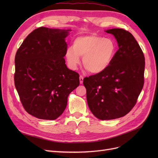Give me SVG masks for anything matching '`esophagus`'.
I'll return each mask as SVG.
<instances>
[{
  "label": "esophagus",
  "mask_w": 158,
  "mask_h": 158,
  "mask_svg": "<svg viewBox=\"0 0 158 158\" xmlns=\"http://www.w3.org/2000/svg\"><path fill=\"white\" fill-rule=\"evenodd\" d=\"M79 79H80V84H82V83H83V80H84V77H83V76H82V75L80 76Z\"/></svg>",
  "instance_id": "esophagus-1"
}]
</instances>
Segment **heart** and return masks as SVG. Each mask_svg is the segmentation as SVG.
I'll return each instance as SVG.
<instances>
[{
  "label": "heart",
  "mask_w": 158,
  "mask_h": 158,
  "mask_svg": "<svg viewBox=\"0 0 158 158\" xmlns=\"http://www.w3.org/2000/svg\"><path fill=\"white\" fill-rule=\"evenodd\" d=\"M115 54L116 45L113 40L92 34L75 38L73 46L66 49L65 56L70 69H77L80 56H83V65L88 72L99 74L111 64Z\"/></svg>",
  "instance_id": "heart-1"
}]
</instances>
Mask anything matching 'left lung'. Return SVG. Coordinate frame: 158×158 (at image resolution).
Listing matches in <instances>:
<instances>
[{
  "label": "left lung",
  "instance_id": "8db88e82",
  "mask_svg": "<svg viewBox=\"0 0 158 158\" xmlns=\"http://www.w3.org/2000/svg\"><path fill=\"white\" fill-rule=\"evenodd\" d=\"M118 49L103 73L84 78L88 107L95 117L111 120L126 115L135 106L144 83L145 58L135 38L120 28L106 31Z\"/></svg>",
  "mask_w": 158,
  "mask_h": 158
}]
</instances>
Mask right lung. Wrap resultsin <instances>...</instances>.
Masks as SVG:
<instances>
[{
  "instance_id": "1",
  "label": "right lung",
  "mask_w": 158,
  "mask_h": 158,
  "mask_svg": "<svg viewBox=\"0 0 158 158\" xmlns=\"http://www.w3.org/2000/svg\"><path fill=\"white\" fill-rule=\"evenodd\" d=\"M69 31L37 28L16 52L14 84L23 108L38 118L61 115L69 95L79 85L78 73L66 67L64 59Z\"/></svg>"
}]
</instances>
